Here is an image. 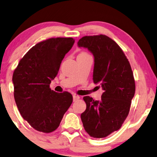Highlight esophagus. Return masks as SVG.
<instances>
[{
  "instance_id": "1",
  "label": "esophagus",
  "mask_w": 157,
  "mask_h": 157,
  "mask_svg": "<svg viewBox=\"0 0 157 157\" xmlns=\"http://www.w3.org/2000/svg\"><path fill=\"white\" fill-rule=\"evenodd\" d=\"M80 99V96L79 95H75V94H74V95H73V101H77V100H79Z\"/></svg>"
}]
</instances>
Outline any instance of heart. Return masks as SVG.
<instances>
[{"mask_svg":"<svg viewBox=\"0 0 157 157\" xmlns=\"http://www.w3.org/2000/svg\"><path fill=\"white\" fill-rule=\"evenodd\" d=\"M81 54H87V53H85V52H82V53Z\"/></svg>","mask_w":157,"mask_h":157,"instance_id":"b5f03b06","label":"heart"}]
</instances>
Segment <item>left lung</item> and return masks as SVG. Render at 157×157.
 Here are the masks:
<instances>
[{"label": "left lung", "mask_w": 157, "mask_h": 157, "mask_svg": "<svg viewBox=\"0 0 157 157\" xmlns=\"http://www.w3.org/2000/svg\"><path fill=\"white\" fill-rule=\"evenodd\" d=\"M94 56L93 82L103 90L101 100L85 96L83 126L93 138H104L118 131L128 116L135 94L130 63L121 48L105 35L85 36L77 42Z\"/></svg>", "instance_id": "1"}]
</instances>
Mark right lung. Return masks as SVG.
I'll return each instance as SVG.
<instances>
[{
  "instance_id": "1",
  "label": "right lung",
  "mask_w": 157,
  "mask_h": 157,
  "mask_svg": "<svg viewBox=\"0 0 157 157\" xmlns=\"http://www.w3.org/2000/svg\"><path fill=\"white\" fill-rule=\"evenodd\" d=\"M74 43V39L62 37L41 41L29 50L14 70L12 80L16 105L35 130L55 131L72 103L70 93H56L49 85Z\"/></svg>"
}]
</instances>
